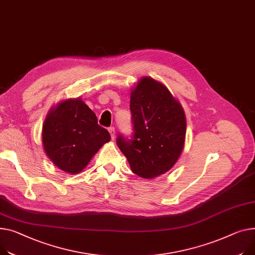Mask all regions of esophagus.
I'll list each match as a JSON object with an SVG mask.
<instances>
[{
  "instance_id": "34e87169",
  "label": "esophagus",
  "mask_w": 255,
  "mask_h": 255,
  "mask_svg": "<svg viewBox=\"0 0 255 255\" xmlns=\"http://www.w3.org/2000/svg\"><path fill=\"white\" fill-rule=\"evenodd\" d=\"M109 132L111 134V137L112 139H115V136H116V131H115V128L114 127H110L109 128Z\"/></svg>"
}]
</instances>
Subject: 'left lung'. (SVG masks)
<instances>
[{
  "mask_svg": "<svg viewBox=\"0 0 255 255\" xmlns=\"http://www.w3.org/2000/svg\"><path fill=\"white\" fill-rule=\"evenodd\" d=\"M130 110L134 134L119 136L117 144L136 175L151 179L175 165L184 146V111L165 85L142 77L131 90Z\"/></svg>",
  "mask_w": 255,
  "mask_h": 255,
  "instance_id": "8db88e82",
  "label": "left lung"
}]
</instances>
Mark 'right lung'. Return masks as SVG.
Here are the masks:
<instances>
[{
    "instance_id": "add662e5",
    "label": "right lung",
    "mask_w": 255,
    "mask_h": 255,
    "mask_svg": "<svg viewBox=\"0 0 255 255\" xmlns=\"http://www.w3.org/2000/svg\"><path fill=\"white\" fill-rule=\"evenodd\" d=\"M110 140L109 131L97 124L95 114L81 97L61 100L50 109L43 123L45 154L67 174L80 173Z\"/></svg>"
}]
</instances>
